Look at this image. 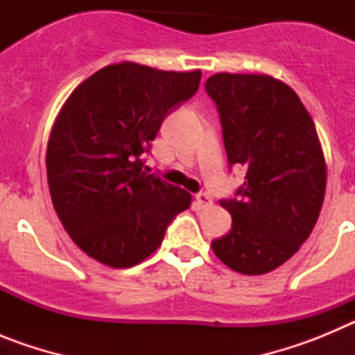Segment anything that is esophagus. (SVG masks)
Listing matches in <instances>:
<instances>
[{"instance_id":"esophagus-1","label":"esophagus","mask_w":355,"mask_h":355,"mask_svg":"<svg viewBox=\"0 0 355 355\" xmlns=\"http://www.w3.org/2000/svg\"><path fill=\"white\" fill-rule=\"evenodd\" d=\"M196 200H197V205L200 206V208H209V206H211V197L208 196V193L206 192H199L196 196Z\"/></svg>"}]
</instances>
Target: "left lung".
<instances>
[{
    "instance_id": "8db88e82",
    "label": "left lung",
    "mask_w": 355,
    "mask_h": 355,
    "mask_svg": "<svg viewBox=\"0 0 355 355\" xmlns=\"http://www.w3.org/2000/svg\"><path fill=\"white\" fill-rule=\"evenodd\" d=\"M206 92L220 115L229 165L247 168L225 236L211 241L224 265L261 275L286 263L309 238L324 205V150L315 122L286 83L266 74L218 72Z\"/></svg>"
}]
</instances>
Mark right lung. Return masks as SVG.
Here are the masks:
<instances>
[{
    "instance_id": "add662e5",
    "label": "right lung",
    "mask_w": 355,
    "mask_h": 355,
    "mask_svg": "<svg viewBox=\"0 0 355 355\" xmlns=\"http://www.w3.org/2000/svg\"><path fill=\"white\" fill-rule=\"evenodd\" d=\"M199 83L200 71L121 62L94 72L62 106L46 153L49 193L87 256L114 268L139 265L188 209L192 196L144 172L142 156Z\"/></svg>"
}]
</instances>
